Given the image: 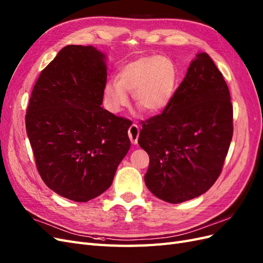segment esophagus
I'll list each match as a JSON object with an SVG mask.
<instances>
[{
    "mask_svg": "<svg viewBox=\"0 0 263 263\" xmlns=\"http://www.w3.org/2000/svg\"><path fill=\"white\" fill-rule=\"evenodd\" d=\"M128 136H129V139L132 141V144L136 145L138 142V137H139V127L138 125L136 124H133L129 129H128Z\"/></svg>",
    "mask_w": 263,
    "mask_h": 263,
    "instance_id": "obj_1",
    "label": "esophagus"
}]
</instances>
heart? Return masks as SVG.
<instances>
[{
    "label": "heart",
    "mask_w": 263,
    "mask_h": 263,
    "mask_svg": "<svg viewBox=\"0 0 263 263\" xmlns=\"http://www.w3.org/2000/svg\"><path fill=\"white\" fill-rule=\"evenodd\" d=\"M178 71L166 57H145L125 66L117 82L106 83L104 93L109 108L118 112L127 105L133 93L136 104L147 112H159L168 106L177 85Z\"/></svg>",
    "instance_id": "1"
}]
</instances>
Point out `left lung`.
Instances as JSON below:
<instances>
[{"label":"left lung","instance_id":"left-lung-1","mask_svg":"<svg viewBox=\"0 0 263 263\" xmlns=\"http://www.w3.org/2000/svg\"><path fill=\"white\" fill-rule=\"evenodd\" d=\"M233 130L228 86L210 55L197 53L168 106L142 122L138 144L149 155L150 192L172 204L205 193L221 172Z\"/></svg>","mask_w":263,"mask_h":263}]
</instances>
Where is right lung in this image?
<instances>
[{
  "instance_id": "1",
  "label": "right lung",
  "mask_w": 263,
  "mask_h": 263,
  "mask_svg": "<svg viewBox=\"0 0 263 263\" xmlns=\"http://www.w3.org/2000/svg\"><path fill=\"white\" fill-rule=\"evenodd\" d=\"M105 58L92 46L63 47L37 79L26 112L39 174L53 192L74 202L105 192L130 148L129 119L101 106Z\"/></svg>"
}]
</instances>
